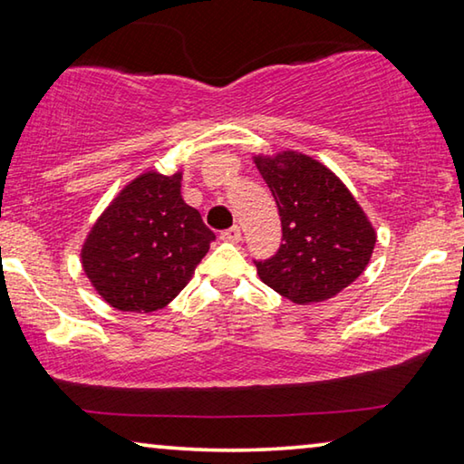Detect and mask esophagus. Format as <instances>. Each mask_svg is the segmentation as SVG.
I'll list each match as a JSON object with an SVG mask.
<instances>
[{
    "instance_id": "34e87169",
    "label": "esophagus",
    "mask_w": 464,
    "mask_h": 464,
    "mask_svg": "<svg viewBox=\"0 0 464 464\" xmlns=\"http://www.w3.org/2000/svg\"><path fill=\"white\" fill-rule=\"evenodd\" d=\"M221 239H223V241H229V243H237V241L241 239V229H239L237 225L229 227V229L221 231Z\"/></svg>"
}]
</instances>
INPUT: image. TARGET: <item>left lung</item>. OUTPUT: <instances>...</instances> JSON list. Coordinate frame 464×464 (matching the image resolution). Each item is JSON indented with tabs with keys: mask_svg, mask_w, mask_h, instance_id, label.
Returning a JSON list of instances; mask_svg holds the SVG:
<instances>
[{
	"mask_svg": "<svg viewBox=\"0 0 464 464\" xmlns=\"http://www.w3.org/2000/svg\"><path fill=\"white\" fill-rule=\"evenodd\" d=\"M276 200L282 243L254 262L264 285L296 304L327 301L371 262L376 233L334 171L296 151L256 157Z\"/></svg>",
	"mask_w": 464,
	"mask_h": 464,
	"instance_id": "obj_1",
	"label": "left lung"
}]
</instances>
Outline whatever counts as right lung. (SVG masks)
Segmentation results:
<instances>
[{"mask_svg":"<svg viewBox=\"0 0 464 464\" xmlns=\"http://www.w3.org/2000/svg\"><path fill=\"white\" fill-rule=\"evenodd\" d=\"M182 171H147L102 213L82 247L93 288L121 311L151 313L174 301L215 233L179 194Z\"/></svg>","mask_w":464,"mask_h":464,"instance_id":"right-lung-1","label":"right lung"}]
</instances>
